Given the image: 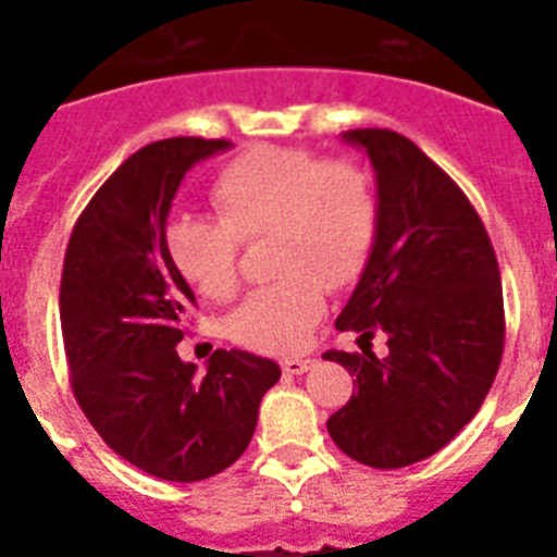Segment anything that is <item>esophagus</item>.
<instances>
[{"label":"esophagus","instance_id":"1","mask_svg":"<svg viewBox=\"0 0 557 557\" xmlns=\"http://www.w3.org/2000/svg\"><path fill=\"white\" fill-rule=\"evenodd\" d=\"M312 358H304V356H295V358H283L280 361V367H283V372L286 375H304L306 370H312Z\"/></svg>","mask_w":557,"mask_h":557}]
</instances>
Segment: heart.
Returning a JSON list of instances; mask_svg holds the SVG:
<instances>
[{
    "instance_id": "1",
    "label": "heart",
    "mask_w": 557,
    "mask_h": 557,
    "mask_svg": "<svg viewBox=\"0 0 557 557\" xmlns=\"http://www.w3.org/2000/svg\"><path fill=\"white\" fill-rule=\"evenodd\" d=\"M210 201L216 216L178 213L164 248L196 295L227 300L239 286V243L271 234L269 286L253 288L227 318V335L257 352H297L326 312V287L364 271L379 227L372 176L352 159L306 147H248L222 164Z\"/></svg>"
}]
</instances>
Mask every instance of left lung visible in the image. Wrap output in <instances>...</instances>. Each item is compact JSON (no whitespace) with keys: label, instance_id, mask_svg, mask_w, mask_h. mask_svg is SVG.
Masks as SVG:
<instances>
[{"label":"left lung","instance_id":"8db88e82","mask_svg":"<svg viewBox=\"0 0 557 557\" xmlns=\"http://www.w3.org/2000/svg\"><path fill=\"white\" fill-rule=\"evenodd\" d=\"M375 170L379 227L356 292L338 314L361 352L330 349L356 393L326 431L370 468L433 457L466 428L492 389L506 318L492 239L457 182L393 129H349ZM388 338L387 359L369 341Z\"/></svg>","mask_w":557,"mask_h":557}]
</instances>
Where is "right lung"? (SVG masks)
<instances>
[{"label": "right lung", "instance_id": "add662e5", "mask_svg": "<svg viewBox=\"0 0 557 557\" xmlns=\"http://www.w3.org/2000/svg\"><path fill=\"white\" fill-rule=\"evenodd\" d=\"M225 138H164L133 152L74 222L60 280V323L77 405L117 457L170 483H196L243 457L269 358L216 349L205 375L185 364L196 297L164 248V227L193 164Z\"/></svg>", "mask_w": 557, "mask_h": 557}]
</instances>
